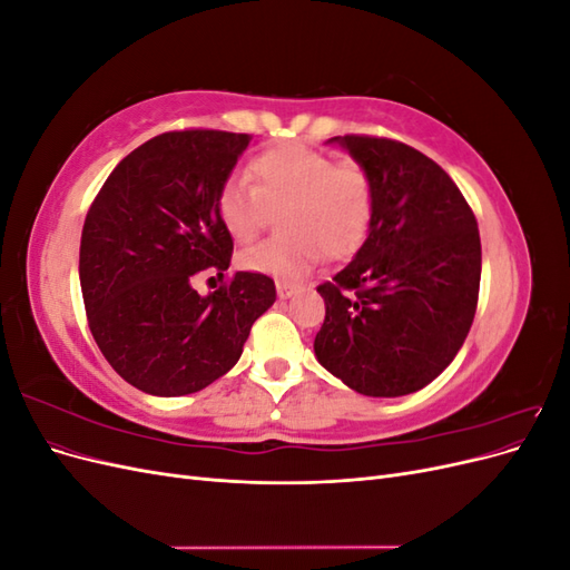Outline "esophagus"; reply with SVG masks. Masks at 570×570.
I'll use <instances>...</instances> for the list:
<instances>
[{"label": "esophagus", "mask_w": 570, "mask_h": 570, "mask_svg": "<svg viewBox=\"0 0 570 570\" xmlns=\"http://www.w3.org/2000/svg\"><path fill=\"white\" fill-rule=\"evenodd\" d=\"M275 289H278V297H281V299H287V297L295 295V285L283 283V281L275 283Z\"/></svg>", "instance_id": "34e87169"}]
</instances>
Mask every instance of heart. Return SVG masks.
Here are the masks:
<instances>
[{
    "mask_svg": "<svg viewBox=\"0 0 570 570\" xmlns=\"http://www.w3.org/2000/svg\"><path fill=\"white\" fill-rule=\"evenodd\" d=\"M254 183L230 176L216 195L218 218L237 243H249L281 209V235L239 254V266L299 278L321 254L344 258L366 243L375 218V180L368 166L337 161L304 145L271 147L249 161Z\"/></svg>",
    "mask_w": 570,
    "mask_h": 570,
    "instance_id": "obj_1",
    "label": "heart"
}]
</instances>
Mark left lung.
Listing matches in <instances>:
<instances>
[{"label": "left lung", "mask_w": 570, "mask_h": 570, "mask_svg": "<svg viewBox=\"0 0 570 570\" xmlns=\"http://www.w3.org/2000/svg\"><path fill=\"white\" fill-rule=\"evenodd\" d=\"M368 166L375 218L356 256L316 289L314 350L366 396L411 394L452 364L480 289V233L456 183L425 154L373 135L333 137Z\"/></svg>", "instance_id": "left-lung-1"}]
</instances>
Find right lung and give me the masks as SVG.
<instances>
[{"label":"right lung","mask_w":570,"mask_h":570,"mask_svg":"<svg viewBox=\"0 0 570 570\" xmlns=\"http://www.w3.org/2000/svg\"><path fill=\"white\" fill-rule=\"evenodd\" d=\"M249 140L206 128L151 137L111 170L85 216L88 325L111 368L147 394H193L226 375L275 302L273 281L252 271H237L209 297L193 287L230 266L233 237L216 195Z\"/></svg>","instance_id":"right-lung-1"}]
</instances>
